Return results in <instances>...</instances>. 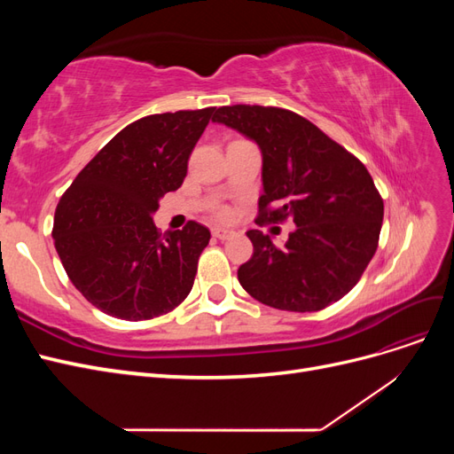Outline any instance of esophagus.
I'll use <instances>...</instances> for the list:
<instances>
[{
	"instance_id": "esophagus-1",
	"label": "esophagus",
	"mask_w": 454,
	"mask_h": 454,
	"mask_svg": "<svg viewBox=\"0 0 454 454\" xmlns=\"http://www.w3.org/2000/svg\"><path fill=\"white\" fill-rule=\"evenodd\" d=\"M212 235L219 240H227L229 237H232V231L231 229H225V227H214L212 229Z\"/></svg>"
}]
</instances>
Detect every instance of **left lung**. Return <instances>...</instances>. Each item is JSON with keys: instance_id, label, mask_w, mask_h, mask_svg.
<instances>
[{"instance_id": "obj_1", "label": "left lung", "mask_w": 454, "mask_h": 454, "mask_svg": "<svg viewBox=\"0 0 454 454\" xmlns=\"http://www.w3.org/2000/svg\"><path fill=\"white\" fill-rule=\"evenodd\" d=\"M214 122L257 144L263 159L257 223L292 217L284 246L252 229L239 282L263 305L312 312L360 280L377 252L384 204L364 164L310 121L280 107L225 106Z\"/></svg>"}]
</instances>
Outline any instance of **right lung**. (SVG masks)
<instances>
[{
	"label": "right lung",
	"instance_id": "right-lung-1",
	"mask_svg": "<svg viewBox=\"0 0 454 454\" xmlns=\"http://www.w3.org/2000/svg\"><path fill=\"white\" fill-rule=\"evenodd\" d=\"M215 107L147 115L109 140L62 195L52 239L72 284L102 312L149 320L176 309L195 282L210 231L189 222L164 235L159 200L184 184Z\"/></svg>",
	"mask_w": 454,
	"mask_h": 454
}]
</instances>
